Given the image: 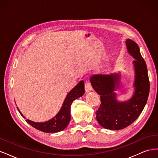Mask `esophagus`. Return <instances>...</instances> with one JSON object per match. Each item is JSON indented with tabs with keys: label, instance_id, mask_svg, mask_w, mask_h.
Listing matches in <instances>:
<instances>
[{
	"label": "esophagus",
	"instance_id": "34e87169",
	"mask_svg": "<svg viewBox=\"0 0 158 158\" xmlns=\"http://www.w3.org/2000/svg\"><path fill=\"white\" fill-rule=\"evenodd\" d=\"M92 90V86L90 82H86L85 84V92H89Z\"/></svg>",
	"mask_w": 158,
	"mask_h": 158
}]
</instances>
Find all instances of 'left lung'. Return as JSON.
Segmentation results:
<instances>
[{
  "instance_id": "left-lung-1",
  "label": "left lung",
  "mask_w": 158,
  "mask_h": 158,
  "mask_svg": "<svg viewBox=\"0 0 158 158\" xmlns=\"http://www.w3.org/2000/svg\"><path fill=\"white\" fill-rule=\"evenodd\" d=\"M128 53L135 60L134 82L135 93L126 102H118L114 92L120 85L121 74H96L90 78L94 90L101 98V104L96 113L99 124L110 130H121L129 126L140 115L144 109L150 92V82L145 60L140 54L138 45L132 40L126 41Z\"/></svg>"
}]
</instances>
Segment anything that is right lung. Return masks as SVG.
Listing matches in <instances>:
<instances>
[{
  "label": "right lung",
  "mask_w": 158,
  "mask_h": 158,
  "mask_svg": "<svg viewBox=\"0 0 158 158\" xmlns=\"http://www.w3.org/2000/svg\"><path fill=\"white\" fill-rule=\"evenodd\" d=\"M84 93V82L81 80L66 95L61 109L55 117L44 123H35L29 119H26V121L33 127L44 132L55 133L63 131L70 121L71 104L74 99L82 96ZM17 109L21 115L24 117L19 109L18 107Z\"/></svg>",
  "instance_id": "add662e5"
}]
</instances>
